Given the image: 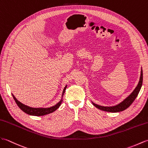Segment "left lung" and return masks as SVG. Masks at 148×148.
I'll use <instances>...</instances> for the list:
<instances>
[{
	"label": "left lung",
	"instance_id": "left-lung-1",
	"mask_svg": "<svg viewBox=\"0 0 148 148\" xmlns=\"http://www.w3.org/2000/svg\"><path fill=\"white\" fill-rule=\"evenodd\" d=\"M143 79V70L141 69L139 82L138 84H137V87L135 88V89H134L132 92L131 93L129 96L127 97L123 101H121V103L115 105V106H101V105H99V104H95L92 101V104L94 106H96L97 108H98V109L103 111H108V112L116 113V112H120V111H122L125 110H126L127 108H129L130 105L132 104L134 101L136 99V98L137 97V95H138L139 91L140 90L141 87H142Z\"/></svg>",
	"mask_w": 148,
	"mask_h": 148
}]
</instances>
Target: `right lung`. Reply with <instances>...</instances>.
Listing matches in <instances>:
<instances>
[{
    "instance_id": "right-lung-1",
    "label": "right lung",
    "mask_w": 148,
    "mask_h": 148,
    "mask_svg": "<svg viewBox=\"0 0 148 148\" xmlns=\"http://www.w3.org/2000/svg\"><path fill=\"white\" fill-rule=\"evenodd\" d=\"M67 87V85L64 87L63 91V94H62V96H61V99L58 102V103L55 104L54 106H52L51 107L49 108H32L27 106L24 104L21 103V102H19L16 98L14 97V95H12V97L14 98V99L15 102L17 104L18 107L20 108V109L25 112V113H27L28 114H29V115H33V116H44L45 115V114H47L49 113H51L52 112H54V111L56 110L60 106V105L63 101V97L64 96V94L65 92L66 88Z\"/></svg>"
}]
</instances>
